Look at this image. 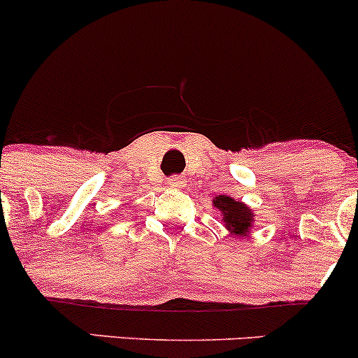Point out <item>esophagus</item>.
Returning a JSON list of instances; mask_svg holds the SVG:
<instances>
[{
	"instance_id": "obj_1",
	"label": "esophagus",
	"mask_w": 358,
	"mask_h": 358,
	"mask_svg": "<svg viewBox=\"0 0 358 358\" xmlns=\"http://www.w3.org/2000/svg\"><path fill=\"white\" fill-rule=\"evenodd\" d=\"M168 183H170L171 188H182L185 185V182L180 178V176H171V178L168 180Z\"/></svg>"
}]
</instances>
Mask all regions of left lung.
<instances>
[{
	"mask_svg": "<svg viewBox=\"0 0 358 358\" xmlns=\"http://www.w3.org/2000/svg\"><path fill=\"white\" fill-rule=\"evenodd\" d=\"M212 205L220 212L222 224L232 236L248 237L254 227V212L249 205L231 195H217Z\"/></svg>",
	"mask_w": 358,
	"mask_h": 358,
	"instance_id": "left-lung-1",
	"label": "left lung"
}]
</instances>
